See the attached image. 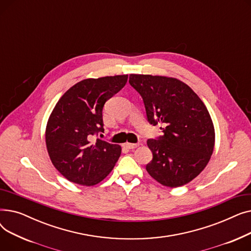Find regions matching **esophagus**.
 I'll list each match as a JSON object with an SVG mask.
<instances>
[{
	"instance_id": "34e87169",
	"label": "esophagus",
	"mask_w": 251,
	"mask_h": 251,
	"mask_svg": "<svg viewBox=\"0 0 251 251\" xmlns=\"http://www.w3.org/2000/svg\"><path fill=\"white\" fill-rule=\"evenodd\" d=\"M138 146H139L138 143H129V142H126V143L124 144V148H126V149H128V150H134V149H136Z\"/></svg>"
}]
</instances>
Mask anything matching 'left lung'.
<instances>
[{"label":"left lung","mask_w":251,"mask_h":251,"mask_svg":"<svg viewBox=\"0 0 251 251\" xmlns=\"http://www.w3.org/2000/svg\"><path fill=\"white\" fill-rule=\"evenodd\" d=\"M129 83L141 96L150 124L163 125V135L148 140L152 160L147 171L164 186L185 185L214 151L215 129L206 107L176 78L130 74Z\"/></svg>","instance_id":"obj_1"}]
</instances>
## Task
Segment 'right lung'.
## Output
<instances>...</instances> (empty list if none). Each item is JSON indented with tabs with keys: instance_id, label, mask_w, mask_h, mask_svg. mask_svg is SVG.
Masks as SVG:
<instances>
[{
	"instance_id": "obj_1",
	"label": "right lung",
	"mask_w": 251,
	"mask_h": 251,
	"mask_svg": "<svg viewBox=\"0 0 251 251\" xmlns=\"http://www.w3.org/2000/svg\"><path fill=\"white\" fill-rule=\"evenodd\" d=\"M128 75L84 79L65 92L52 110L46 130L50 159L69 181L96 185L107 177L121 147L102 136V109L108 100L126 84Z\"/></svg>"
}]
</instances>
